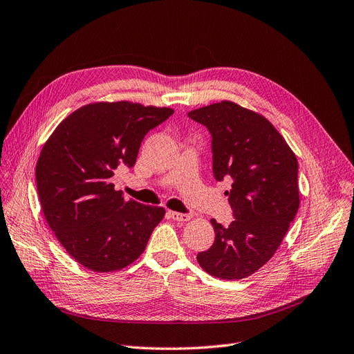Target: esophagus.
Returning a JSON list of instances; mask_svg holds the SVG:
<instances>
[{"label":"esophagus","mask_w":354,"mask_h":354,"mask_svg":"<svg viewBox=\"0 0 354 354\" xmlns=\"http://www.w3.org/2000/svg\"><path fill=\"white\" fill-rule=\"evenodd\" d=\"M167 215H169V217H171L172 220L180 221V223H182V221H188V220L191 218L189 214H180V212H175V211H169Z\"/></svg>","instance_id":"obj_1"}]
</instances>
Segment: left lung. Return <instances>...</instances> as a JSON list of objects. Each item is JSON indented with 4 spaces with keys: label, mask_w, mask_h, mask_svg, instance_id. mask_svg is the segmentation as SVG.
<instances>
[{
    "label": "left lung",
    "mask_w": 354,
    "mask_h": 354,
    "mask_svg": "<svg viewBox=\"0 0 354 354\" xmlns=\"http://www.w3.org/2000/svg\"><path fill=\"white\" fill-rule=\"evenodd\" d=\"M188 117L211 134L212 174L217 180H232L225 194L234 217L228 227L211 220L215 240L196 260L215 278H248L278 250L298 212L297 158L263 115L232 101Z\"/></svg>",
    "instance_id": "8db88e82"
}]
</instances>
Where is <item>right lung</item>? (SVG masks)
<instances>
[{
  "label": "right lung",
  "mask_w": 354,
  "mask_h": 354,
  "mask_svg": "<svg viewBox=\"0 0 354 354\" xmlns=\"http://www.w3.org/2000/svg\"><path fill=\"white\" fill-rule=\"evenodd\" d=\"M172 114L129 101L89 104L60 122L43 146L36 183L44 218L82 266L113 272L145 252L165 209L126 199L113 176L134 166L145 136Z\"/></svg>",
  "instance_id": "right-lung-1"
}]
</instances>
